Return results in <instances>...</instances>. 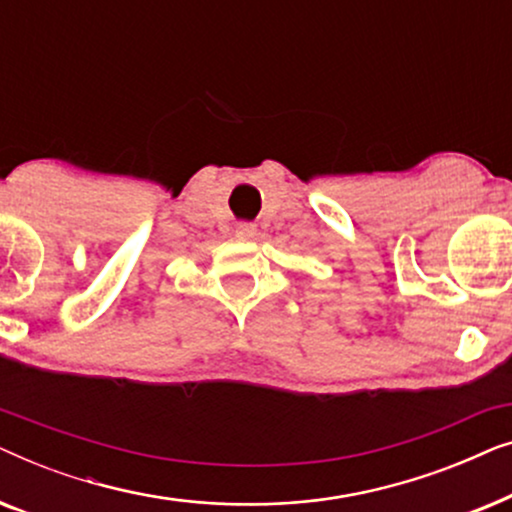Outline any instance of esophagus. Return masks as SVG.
Instances as JSON below:
<instances>
[{"label":"esophagus","mask_w":512,"mask_h":512,"mask_svg":"<svg viewBox=\"0 0 512 512\" xmlns=\"http://www.w3.org/2000/svg\"><path fill=\"white\" fill-rule=\"evenodd\" d=\"M240 233H242V235H254V233H256V226H251V223H242Z\"/></svg>","instance_id":"esophagus-1"}]
</instances>
